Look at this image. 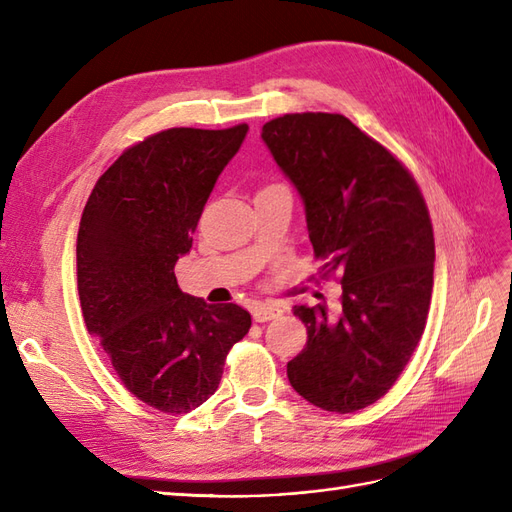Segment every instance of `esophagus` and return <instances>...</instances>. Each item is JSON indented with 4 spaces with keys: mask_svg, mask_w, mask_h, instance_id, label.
Returning a JSON list of instances; mask_svg holds the SVG:
<instances>
[{
    "mask_svg": "<svg viewBox=\"0 0 512 512\" xmlns=\"http://www.w3.org/2000/svg\"><path fill=\"white\" fill-rule=\"evenodd\" d=\"M252 316H254L256 322H269V320L280 318V316H282V309L277 307V305H271V303H258V305L254 307Z\"/></svg>",
    "mask_w": 512,
    "mask_h": 512,
    "instance_id": "esophagus-1",
    "label": "esophagus"
}]
</instances>
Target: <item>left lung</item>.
<instances>
[{
    "label": "left lung",
    "instance_id": "8db88e82",
    "mask_svg": "<svg viewBox=\"0 0 512 512\" xmlns=\"http://www.w3.org/2000/svg\"><path fill=\"white\" fill-rule=\"evenodd\" d=\"M262 141L301 194L322 277L339 275L342 314L297 305L307 344L288 380L309 404L348 414L389 393L429 314L436 243L410 170L337 113L267 121Z\"/></svg>",
    "mask_w": 512,
    "mask_h": 512
}]
</instances>
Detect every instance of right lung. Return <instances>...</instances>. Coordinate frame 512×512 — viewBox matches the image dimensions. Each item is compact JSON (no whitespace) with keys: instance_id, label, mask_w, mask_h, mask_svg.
<instances>
[{"instance_id":"add662e5","label":"right lung","mask_w":512,"mask_h":512,"mask_svg":"<svg viewBox=\"0 0 512 512\" xmlns=\"http://www.w3.org/2000/svg\"><path fill=\"white\" fill-rule=\"evenodd\" d=\"M247 123L170 128L128 147L98 179L76 239V277L89 335L126 389L147 406L185 414L222 380L252 316L181 292L175 265Z\"/></svg>"}]
</instances>
